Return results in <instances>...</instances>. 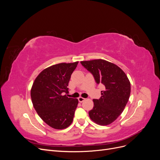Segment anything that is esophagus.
<instances>
[{
    "instance_id": "obj_1",
    "label": "esophagus",
    "mask_w": 160,
    "mask_h": 160,
    "mask_svg": "<svg viewBox=\"0 0 160 160\" xmlns=\"http://www.w3.org/2000/svg\"><path fill=\"white\" fill-rule=\"evenodd\" d=\"M85 100V98H81V97H80V98H78V101H79V102H80V103L83 102V101H84Z\"/></svg>"
}]
</instances>
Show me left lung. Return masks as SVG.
Segmentation results:
<instances>
[{
  "label": "left lung",
  "mask_w": 160,
  "mask_h": 160,
  "mask_svg": "<svg viewBox=\"0 0 160 160\" xmlns=\"http://www.w3.org/2000/svg\"><path fill=\"white\" fill-rule=\"evenodd\" d=\"M81 64L93 75L97 83L105 86L100 99L93 100L89 118L100 125L111 124L123 112L129 100L131 85L128 77L118 66L103 59L81 61Z\"/></svg>",
  "instance_id": "left-lung-1"
}]
</instances>
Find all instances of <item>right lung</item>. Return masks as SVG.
Instances as JSON below:
<instances>
[{
  "label": "right lung",
  "mask_w": 160,
  "mask_h": 160,
  "mask_svg": "<svg viewBox=\"0 0 160 160\" xmlns=\"http://www.w3.org/2000/svg\"><path fill=\"white\" fill-rule=\"evenodd\" d=\"M79 62L52 65L40 72L31 91L33 107L50 127L62 129L73 119L78 99L68 98L69 82Z\"/></svg>",
  "instance_id": "add662e5"
}]
</instances>
